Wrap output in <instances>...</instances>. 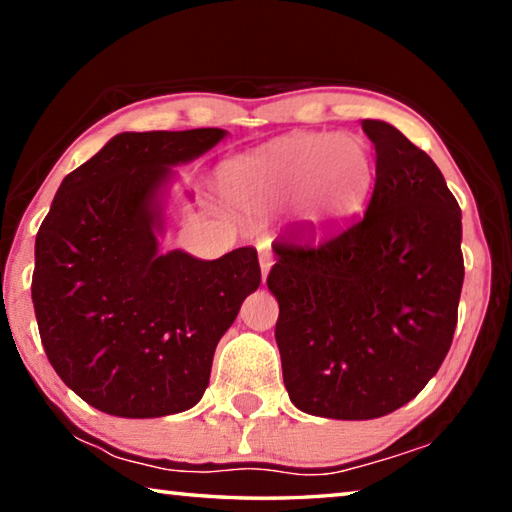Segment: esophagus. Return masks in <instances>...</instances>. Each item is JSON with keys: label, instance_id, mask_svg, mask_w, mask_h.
Listing matches in <instances>:
<instances>
[{"label": "esophagus", "instance_id": "esophagus-1", "mask_svg": "<svg viewBox=\"0 0 512 512\" xmlns=\"http://www.w3.org/2000/svg\"><path fill=\"white\" fill-rule=\"evenodd\" d=\"M271 266H273V250L268 248L266 244H262V246H259V268H262L264 280H266L268 271H271Z\"/></svg>", "mask_w": 512, "mask_h": 512}]
</instances>
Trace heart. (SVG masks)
Listing matches in <instances>:
<instances>
[{
	"label": "heart",
	"mask_w": 512,
	"mask_h": 512,
	"mask_svg": "<svg viewBox=\"0 0 512 512\" xmlns=\"http://www.w3.org/2000/svg\"><path fill=\"white\" fill-rule=\"evenodd\" d=\"M232 201L266 212L302 198L309 230L334 228L359 210L375 178L368 146L357 135L293 133L223 167Z\"/></svg>",
	"instance_id": "b5f03b06"
}]
</instances>
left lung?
Segmentation results:
<instances>
[{"label":"left lung","instance_id":"1","mask_svg":"<svg viewBox=\"0 0 512 512\" xmlns=\"http://www.w3.org/2000/svg\"><path fill=\"white\" fill-rule=\"evenodd\" d=\"M361 126L377 153L363 219L318 246L309 228L291 230L266 280L291 402L332 420L381 418L427 386L465 275L461 207L436 162L386 121Z\"/></svg>","mask_w":512,"mask_h":512}]
</instances>
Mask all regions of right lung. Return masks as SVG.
I'll return each instance as SVG.
<instances>
[{
  "instance_id": "right-lung-1",
  "label": "right lung",
  "mask_w": 512,
  "mask_h": 512,
  "mask_svg": "<svg viewBox=\"0 0 512 512\" xmlns=\"http://www.w3.org/2000/svg\"><path fill=\"white\" fill-rule=\"evenodd\" d=\"M221 128L119 133L60 183L36 237L31 298L58 377L103 413L162 418L210 384L216 343L262 282L257 250L160 253L171 167Z\"/></svg>"
}]
</instances>
